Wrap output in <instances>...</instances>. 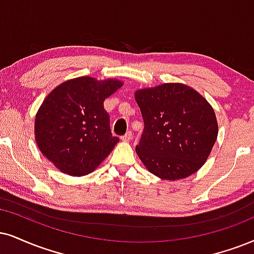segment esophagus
Returning a JSON list of instances; mask_svg holds the SVG:
<instances>
[{
  "mask_svg": "<svg viewBox=\"0 0 254 254\" xmlns=\"http://www.w3.org/2000/svg\"><path fill=\"white\" fill-rule=\"evenodd\" d=\"M121 140H122V141H124V142L130 141V140H132V133L127 132L126 134H125V135L121 136Z\"/></svg>",
  "mask_w": 254,
  "mask_h": 254,
  "instance_id": "34e87169",
  "label": "esophagus"
}]
</instances>
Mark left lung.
Segmentation results:
<instances>
[{"label":"left lung","mask_w":254,"mask_h":254,"mask_svg":"<svg viewBox=\"0 0 254 254\" xmlns=\"http://www.w3.org/2000/svg\"><path fill=\"white\" fill-rule=\"evenodd\" d=\"M143 133L135 151L152 174L164 180L190 177L202 167L218 136L214 109L184 83H164L135 92Z\"/></svg>","instance_id":"8db88e82"}]
</instances>
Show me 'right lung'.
<instances>
[{
	"instance_id": "add662e5",
	"label": "right lung",
	"mask_w": 254,
	"mask_h": 254,
	"mask_svg": "<svg viewBox=\"0 0 254 254\" xmlns=\"http://www.w3.org/2000/svg\"><path fill=\"white\" fill-rule=\"evenodd\" d=\"M122 84L117 79L75 77L43 100L35 117V140L41 153L62 173H92L119 142L112 135L103 101Z\"/></svg>"
}]
</instances>
